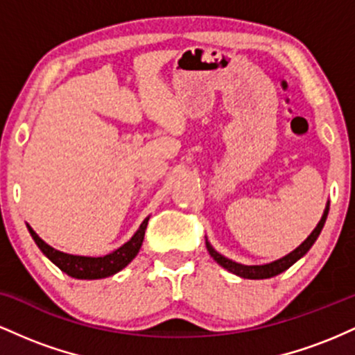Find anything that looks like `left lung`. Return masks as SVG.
Listing matches in <instances>:
<instances>
[{"label":"left lung","instance_id":"8db88e82","mask_svg":"<svg viewBox=\"0 0 355 355\" xmlns=\"http://www.w3.org/2000/svg\"><path fill=\"white\" fill-rule=\"evenodd\" d=\"M327 214H329V207L325 209L324 215H322V218H320V222L317 223V227L313 229L312 234L304 240L302 245H299L294 252H291L288 255L282 257L280 260H275V262L267 263V266H242V263L232 262V260L225 259L223 255H220L218 252H215L209 242H207V250H209V254L214 257L215 262L220 263V266H222L223 268H227V270L232 272V274L243 277V279H268V277L279 275L280 272L287 270L288 267L294 266V263L300 259V257H304L305 254H307L309 248L313 245V242H315L317 237H319L322 227H324V223H325V218H327Z\"/></svg>","mask_w":355,"mask_h":355}]
</instances>
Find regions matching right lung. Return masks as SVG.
<instances>
[{
	"label": "right lung",
	"instance_id": "right-lung-1",
	"mask_svg": "<svg viewBox=\"0 0 355 355\" xmlns=\"http://www.w3.org/2000/svg\"><path fill=\"white\" fill-rule=\"evenodd\" d=\"M146 225H148V218L144 220V223L140 225V229L137 230V234L133 235L125 245L116 248L112 254L105 257H80V255H70L63 254V252L55 250V248L44 243L38 235L35 234V230L28 225L31 237L36 242V245L40 247V250L43 252L48 259L55 263L60 270H63L64 274L75 277V279H103V277H110L116 272H120L121 268L128 266L135 255L140 250L141 242H144Z\"/></svg>",
	"mask_w": 355,
	"mask_h": 355
}]
</instances>
